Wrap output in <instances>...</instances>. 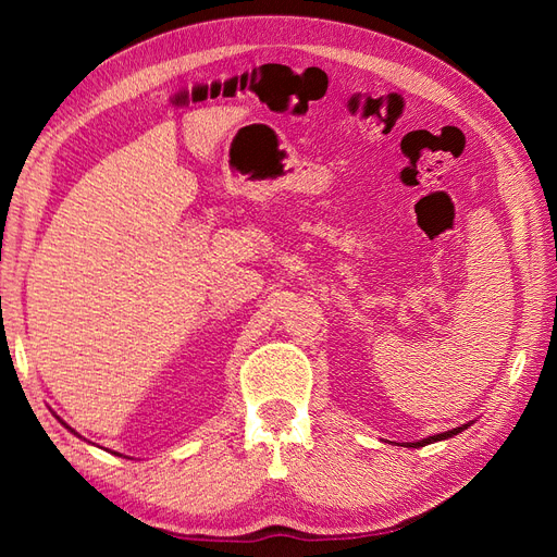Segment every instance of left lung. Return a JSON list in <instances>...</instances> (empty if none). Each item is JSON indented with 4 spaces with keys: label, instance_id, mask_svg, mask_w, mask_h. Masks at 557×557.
<instances>
[{
    "label": "left lung",
    "instance_id": "8db88e82",
    "mask_svg": "<svg viewBox=\"0 0 557 557\" xmlns=\"http://www.w3.org/2000/svg\"><path fill=\"white\" fill-rule=\"evenodd\" d=\"M471 423H465V425H460V428H453V430H448V432H442V434H432V436H428V440H420V442H407V444H401V446H407V448H420V446H428V444H434V442H444V440H450V436H455V434H460L462 430H467Z\"/></svg>",
    "mask_w": 557,
    "mask_h": 557
}]
</instances>
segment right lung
Instances as JSON below:
<instances>
[{"label": "right lung", "instance_id": "right-lung-1", "mask_svg": "<svg viewBox=\"0 0 557 557\" xmlns=\"http://www.w3.org/2000/svg\"><path fill=\"white\" fill-rule=\"evenodd\" d=\"M55 418H58V420H60V416H55ZM60 423H62V425H64V428H66V430H70V432H72V434H76V436H81V434H78V432H76V430H74V428H70V425H66V423H64V420H60Z\"/></svg>", "mask_w": 557, "mask_h": 557}]
</instances>
